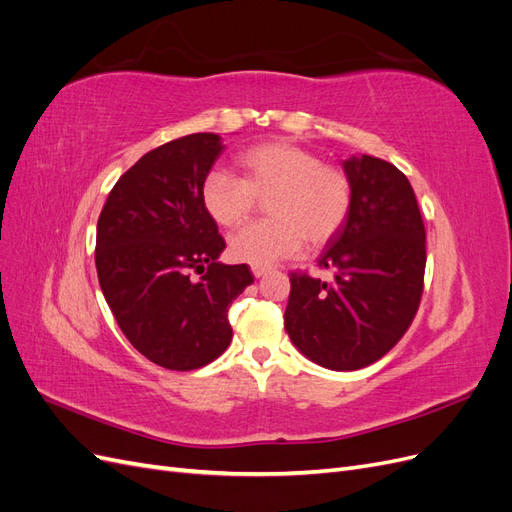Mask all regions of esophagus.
<instances>
[{
	"label": "esophagus",
	"mask_w": 512,
	"mask_h": 512,
	"mask_svg": "<svg viewBox=\"0 0 512 512\" xmlns=\"http://www.w3.org/2000/svg\"><path fill=\"white\" fill-rule=\"evenodd\" d=\"M267 271H269V267H262V265H254V267H252V273H254L256 277H262Z\"/></svg>",
	"instance_id": "1"
}]
</instances>
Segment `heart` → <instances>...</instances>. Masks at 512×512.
I'll use <instances>...</instances> for the list:
<instances>
[{
  "label": "heart",
  "mask_w": 512,
  "mask_h": 512,
  "mask_svg": "<svg viewBox=\"0 0 512 512\" xmlns=\"http://www.w3.org/2000/svg\"><path fill=\"white\" fill-rule=\"evenodd\" d=\"M239 177L211 170L200 185V205L222 228H239L265 200L267 220L239 230L230 256L247 265H273L331 243L350 218L354 183L339 164L322 162L316 151L288 141H265L235 158Z\"/></svg>",
  "instance_id": "1"
}]
</instances>
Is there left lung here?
Returning <instances> with one entry per match:
<instances>
[{
	"instance_id": "obj_1",
	"label": "left lung",
	"mask_w": 512,
	"mask_h": 512,
	"mask_svg": "<svg viewBox=\"0 0 512 512\" xmlns=\"http://www.w3.org/2000/svg\"><path fill=\"white\" fill-rule=\"evenodd\" d=\"M354 183L346 226L318 258L322 282L290 273L284 327L307 359L354 371L376 363L404 333L425 288V224L408 177L391 162H344Z\"/></svg>"
}]
</instances>
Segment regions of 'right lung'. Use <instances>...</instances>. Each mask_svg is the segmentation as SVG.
I'll use <instances>...</instances> for the list:
<instances>
[{"mask_svg":"<svg viewBox=\"0 0 512 512\" xmlns=\"http://www.w3.org/2000/svg\"><path fill=\"white\" fill-rule=\"evenodd\" d=\"M220 151L213 132L151 149L119 177L98 218L104 299L128 342L173 371L218 359L232 339L228 307L254 282L247 265L218 262L226 241L200 205Z\"/></svg>","mask_w":512,"mask_h":512,"instance_id":"right-lung-1","label":"right lung"}]
</instances>
